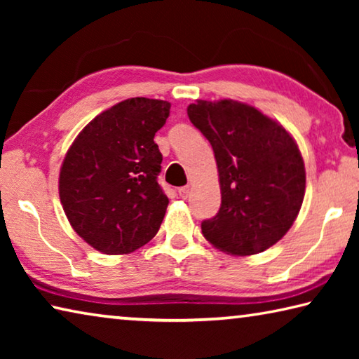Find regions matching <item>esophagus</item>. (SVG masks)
<instances>
[{
	"instance_id": "esophagus-1",
	"label": "esophagus",
	"mask_w": 359,
	"mask_h": 359,
	"mask_svg": "<svg viewBox=\"0 0 359 359\" xmlns=\"http://www.w3.org/2000/svg\"><path fill=\"white\" fill-rule=\"evenodd\" d=\"M179 196L182 199H187L188 196H190V187H182L179 188Z\"/></svg>"
}]
</instances>
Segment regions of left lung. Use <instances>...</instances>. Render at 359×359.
I'll return each instance as SVG.
<instances>
[{
	"label": "left lung",
	"instance_id": "8db88e82",
	"mask_svg": "<svg viewBox=\"0 0 359 359\" xmlns=\"http://www.w3.org/2000/svg\"><path fill=\"white\" fill-rule=\"evenodd\" d=\"M187 112L214 149L220 177L222 205L201 223L204 238L236 257L264 252L287 234L306 193L294 139L276 120L239 101L199 100Z\"/></svg>",
	"mask_w": 359,
	"mask_h": 359
}]
</instances>
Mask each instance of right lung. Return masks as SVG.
<instances>
[{"label":"right lung","instance_id":"obj_1","mask_svg":"<svg viewBox=\"0 0 359 359\" xmlns=\"http://www.w3.org/2000/svg\"><path fill=\"white\" fill-rule=\"evenodd\" d=\"M171 104L130 98L81 131L60 169L58 190L76 233L96 250L123 255L155 238L169 199L158 185L163 155L154 137Z\"/></svg>","mask_w":359,"mask_h":359}]
</instances>
